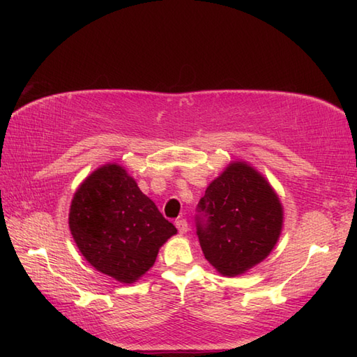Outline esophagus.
I'll use <instances>...</instances> for the list:
<instances>
[{
	"label": "esophagus",
	"mask_w": 357,
	"mask_h": 357,
	"mask_svg": "<svg viewBox=\"0 0 357 357\" xmlns=\"http://www.w3.org/2000/svg\"><path fill=\"white\" fill-rule=\"evenodd\" d=\"M176 229L179 230L181 234H184V233L188 231V224H187L185 219H183V218L176 219Z\"/></svg>",
	"instance_id": "esophagus-1"
}]
</instances>
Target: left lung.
Wrapping results in <instances>:
<instances>
[{
	"label": "left lung",
	"instance_id": "obj_1",
	"mask_svg": "<svg viewBox=\"0 0 357 357\" xmlns=\"http://www.w3.org/2000/svg\"><path fill=\"white\" fill-rule=\"evenodd\" d=\"M198 238L206 259L222 276L244 275L278 244L284 207L262 173L231 161L199 201Z\"/></svg>",
	"mask_w": 357,
	"mask_h": 357
}]
</instances>
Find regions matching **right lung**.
I'll return each instance as SVG.
<instances>
[{
    "label": "right lung",
    "mask_w": 357,
    "mask_h": 357,
    "mask_svg": "<svg viewBox=\"0 0 357 357\" xmlns=\"http://www.w3.org/2000/svg\"><path fill=\"white\" fill-rule=\"evenodd\" d=\"M69 229L86 261L123 284L146 275L159 248L178 233L116 162L98 167L79 184L70 204Z\"/></svg>",
    "instance_id": "right-lung-1"
}]
</instances>
